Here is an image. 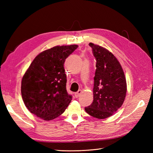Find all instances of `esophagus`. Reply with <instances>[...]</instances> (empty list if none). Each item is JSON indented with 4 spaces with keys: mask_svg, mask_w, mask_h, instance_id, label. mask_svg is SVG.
<instances>
[{
    "mask_svg": "<svg viewBox=\"0 0 153 153\" xmlns=\"http://www.w3.org/2000/svg\"><path fill=\"white\" fill-rule=\"evenodd\" d=\"M82 90H79L78 91L75 93V97H76V98H77V97H79V95H81V93H82Z\"/></svg>",
    "mask_w": 153,
    "mask_h": 153,
    "instance_id": "obj_1",
    "label": "esophagus"
}]
</instances>
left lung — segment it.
I'll return each mask as SVG.
<instances>
[{
	"instance_id": "8db88e82",
	"label": "left lung",
	"mask_w": 153,
	"mask_h": 153,
	"mask_svg": "<svg viewBox=\"0 0 153 153\" xmlns=\"http://www.w3.org/2000/svg\"><path fill=\"white\" fill-rule=\"evenodd\" d=\"M89 45L96 58V71L93 101L85 110L94 118L105 119L123 105L127 92L126 79L121 65L112 53L92 43Z\"/></svg>"
}]
</instances>
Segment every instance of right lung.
<instances>
[{
  "label": "right lung",
  "mask_w": 153,
  "mask_h": 153,
  "mask_svg": "<svg viewBox=\"0 0 153 153\" xmlns=\"http://www.w3.org/2000/svg\"><path fill=\"white\" fill-rule=\"evenodd\" d=\"M78 47L77 45L56 46L35 58L23 76L21 93L30 112L46 121L57 118L70 103L66 91L64 62Z\"/></svg>",
  "instance_id": "1"
}]
</instances>
